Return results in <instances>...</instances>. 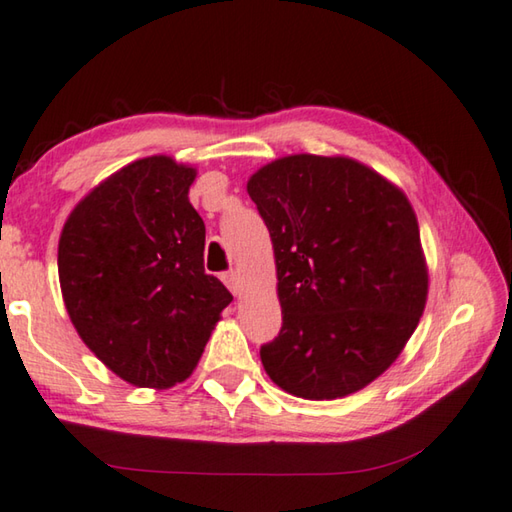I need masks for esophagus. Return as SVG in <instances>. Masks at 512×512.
I'll return each instance as SVG.
<instances>
[{
  "instance_id": "34e87169",
  "label": "esophagus",
  "mask_w": 512,
  "mask_h": 512,
  "mask_svg": "<svg viewBox=\"0 0 512 512\" xmlns=\"http://www.w3.org/2000/svg\"><path fill=\"white\" fill-rule=\"evenodd\" d=\"M221 280H224V284L230 288L232 295H239L241 293V280H239V275L235 271L224 273V277H221Z\"/></svg>"
}]
</instances>
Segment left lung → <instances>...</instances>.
<instances>
[{"label":"left lung","mask_w":512,"mask_h":512,"mask_svg":"<svg viewBox=\"0 0 512 512\" xmlns=\"http://www.w3.org/2000/svg\"><path fill=\"white\" fill-rule=\"evenodd\" d=\"M248 194L271 232L282 329L259 349L284 392L331 401L358 392L421 320L427 268L405 194L345 156L264 165Z\"/></svg>","instance_id":"8db88e82"}]
</instances>
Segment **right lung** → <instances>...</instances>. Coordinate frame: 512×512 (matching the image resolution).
I'll return each mask as SVG.
<instances>
[{"label": "right lung", "instance_id": "add662e5", "mask_svg": "<svg viewBox=\"0 0 512 512\" xmlns=\"http://www.w3.org/2000/svg\"><path fill=\"white\" fill-rule=\"evenodd\" d=\"M194 176L170 156L129 163L73 208L60 235L58 275L73 327L138 387L188 378L232 302L203 271L206 226L188 199Z\"/></svg>", "mask_w": 512, "mask_h": 512}]
</instances>
